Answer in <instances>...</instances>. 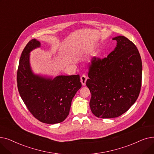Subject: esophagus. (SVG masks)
<instances>
[{
	"label": "esophagus",
	"mask_w": 154,
	"mask_h": 154,
	"mask_svg": "<svg viewBox=\"0 0 154 154\" xmlns=\"http://www.w3.org/2000/svg\"><path fill=\"white\" fill-rule=\"evenodd\" d=\"M87 79V76L85 74L82 75L81 77H80V81H81V83H82V85H85Z\"/></svg>",
	"instance_id": "34e87169"
}]
</instances>
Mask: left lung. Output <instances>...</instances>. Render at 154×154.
Instances as JSON below:
<instances>
[{
	"label": "left lung",
	"instance_id": "obj_1",
	"mask_svg": "<svg viewBox=\"0 0 154 154\" xmlns=\"http://www.w3.org/2000/svg\"><path fill=\"white\" fill-rule=\"evenodd\" d=\"M117 46L107 57H94L88 67L86 85L90 107L97 117H117L135 102L142 85V64L135 45L124 36L113 38Z\"/></svg>",
	"mask_w": 154,
	"mask_h": 154
}]
</instances>
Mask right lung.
<instances>
[{
    "label": "right lung",
    "mask_w": 154,
    "mask_h": 154,
    "mask_svg": "<svg viewBox=\"0 0 154 154\" xmlns=\"http://www.w3.org/2000/svg\"><path fill=\"white\" fill-rule=\"evenodd\" d=\"M40 44L34 38L22 52L17 73L18 91L29 112L40 122L54 124L69 114L71 102L82 87L79 75L47 79L34 75L29 63V53Z\"/></svg>",
    "instance_id": "1"
}]
</instances>
